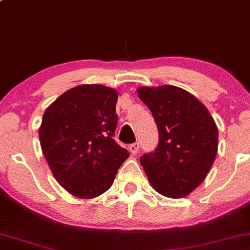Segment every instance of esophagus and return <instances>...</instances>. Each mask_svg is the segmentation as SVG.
<instances>
[{
    "label": "esophagus",
    "instance_id": "34e87169",
    "mask_svg": "<svg viewBox=\"0 0 250 250\" xmlns=\"http://www.w3.org/2000/svg\"><path fill=\"white\" fill-rule=\"evenodd\" d=\"M138 149H140V144H138L137 142H135V143L130 144V146H129V150H130V152L133 155H136L137 154Z\"/></svg>",
    "mask_w": 250,
    "mask_h": 250
}]
</instances>
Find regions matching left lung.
<instances>
[{
    "instance_id": "1",
    "label": "left lung",
    "mask_w": 250,
    "mask_h": 250,
    "mask_svg": "<svg viewBox=\"0 0 250 250\" xmlns=\"http://www.w3.org/2000/svg\"><path fill=\"white\" fill-rule=\"evenodd\" d=\"M137 94L151 110L159 135L157 148L141 156V165L158 193L185 197L204 182L214 163V120L197 98L179 87H138Z\"/></svg>"
}]
</instances>
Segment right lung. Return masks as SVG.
Returning <instances> with one entry per match:
<instances>
[{"instance_id":"right-lung-1","label":"right lung","mask_w":250,"mask_h":250,"mask_svg":"<svg viewBox=\"0 0 250 250\" xmlns=\"http://www.w3.org/2000/svg\"><path fill=\"white\" fill-rule=\"evenodd\" d=\"M117 92L104 85L68 89L47 107L39 140L53 176L83 199L106 192L129 152L114 140Z\"/></svg>"}]
</instances>
